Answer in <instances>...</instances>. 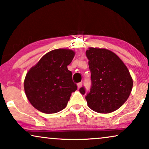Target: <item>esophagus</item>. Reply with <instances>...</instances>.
<instances>
[{
    "instance_id": "1",
    "label": "esophagus",
    "mask_w": 149,
    "mask_h": 149,
    "mask_svg": "<svg viewBox=\"0 0 149 149\" xmlns=\"http://www.w3.org/2000/svg\"><path fill=\"white\" fill-rule=\"evenodd\" d=\"M81 87H82V83H77V87H78V89H80Z\"/></svg>"
}]
</instances>
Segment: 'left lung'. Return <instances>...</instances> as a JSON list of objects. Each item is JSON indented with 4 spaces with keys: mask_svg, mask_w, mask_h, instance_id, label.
<instances>
[{
    "mask_svg": "<svg viewBox=\"0 0 149 149\" xmlns=\"http://www.w3.org/2000/svg\"><path fill=\"white\" fill-rule=\"evenodd\" d=\"M91 71V87L85 96L87 105L99 113H110L125 102L133 87L129 70L117 55L104 48L86 51ZM84 95V87L79 89Z\"/></svg>",
    "mask_w": 149,
    "mask_h": 149,
    "instance_id": "1",
    "label": "left lung"
}]
</instances>
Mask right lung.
I'll use <instances>...</instances> for the list:
<instances>
[{
  "instance_id": "1",
  "label": "right lung",
  "mask_w": 149,
  "mask_h": 149,
  "mask_svg": "<svg viewBox=\"0 0 149 149\" xmlns=\"http://www.w3.org/2000/svg\"><path fill=\"white\" fill-rule=\"evenodd\" d=\"M75 52L58 49L44 55L28 70L24 87L30 104L43 113H56L66 107L71 93L77 89L67 66Z\"/></svg>"
}]
</instances>
